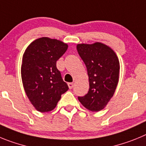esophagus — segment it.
Wrapping results in <instances>:
<instances>
[{"instance_id":"1","label":"esophagus","mask_w":146,"mask_h":146,"mask_svg":"<svg viewBox=\"0 0 146 146\" xmlns=\"http://www.w3.org/2000/svg\"><path fill=\"white\" fill-rule=\"evenodd\" d=\"M68 87H69V89H72V88L73 87V86H74L73 83H68Z\"/></svg>"}]
</instances>
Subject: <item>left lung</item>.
Wrapping results in <instances>:
<instances>
[{"instance_id": "1", "label": "left lung", "mask_w": 146, "mask_h": 146, "mask_svg": "<svg viewBox=\"0 0 146 146\" xmlns=\"http://www.w3.org/2000/svg\"><path fill=\"white\" fill-rule=\"evenodd\" d=\"M76 48L86 65L89 82V92L78 100L89 111H100L106 107L118 85L119 58L111 47L100 42L78 44Z\"/></svg>"}]
</instances>
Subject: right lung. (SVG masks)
Here are the masks:
<instances>
[{"instance_id": "obj_1", "label": "right lung", "mask_w": 146, "mask_h": 146, "mask_svg": "<svg viewBox=\"0 0 146 146\" xmlns=\"http://www.w3.org/2000/svg\"><path fill=\"white\" fill-rule=\"evenodd\" d=\"M68 45L57 39H35L25 51L21 76L29 100L38 111L48 112L56 108L68 86L57 70L56 62Z\"/></svg>"}]
</instances>
